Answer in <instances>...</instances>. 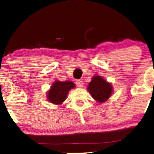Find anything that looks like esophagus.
Returning <instances> with one entry per match:
<instances>
[{
  "mask_svg": "<svg viewBox=\"0 0 154 154\" xmlns=\"http://www.w3.org/2000/svg\"><path fill=\"white\" fill-rule=\"evenodd\" d=\"M75 84H76L77 86L79 87V88H82V86H83V82L82 81V80H77L76 82H75Z\"/></svg>",
  "mask_w": 154,
  "mask_h": 154,
  "instance_id": "esophagus-1",
  "label": "esophagus"
}]
</instances>
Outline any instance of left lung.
Returning a JSON list of instances; mask_svg holds the SVG:
<instances>
[{
	"instance_id": "obj_1",
	"label": "left lung",
	"mask_w": 154,
	"mask_h": 154,
	"mask_svg": "<svg viewBox=\"0 0 154 154\" xmlns=\"http://www.w3.org/2000/svg\"><path fill=\"white\" fill-rule=\"evenodd\" d=\"M87 89L93 98L101 103L106 102L113 91L111 84L100 76H94Z\"/></svg>"
}]
</instances>
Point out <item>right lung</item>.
<instances>
[{"instance_id": "right-lung-1", "label": "right lung", "mask_w": 154, "mask_h": 154, "mask_svg": "<svg viewBox=\"0 0 154 154\" xmlns=\"http://www.w3.org/2000/svg\"><path fill=\"white\" fill-rule=\"evenodd\" d=\"M75 87V85L72 82H55L48 91V100L52 104H61L66 100L68 91Z\"/></svg>"}]
</instances>
